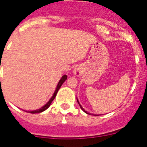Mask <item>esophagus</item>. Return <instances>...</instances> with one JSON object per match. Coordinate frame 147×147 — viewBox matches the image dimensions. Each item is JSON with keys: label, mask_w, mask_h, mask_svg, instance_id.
I'll return each instance as SVG.
<instances>
[{"label": "esophagus", "mask_w": 147, "mask_h": 147, "mask_svg": "<svg viewBox=\"0 0 147 147\" xmlns=\"http://www.w3.org/2000/svg\"><path fill=\"white\" fill-rule=\"evenodd\" d=\"M81 72H82L81 69H80L79 67H75L73 69V73L75 74V75H76V76L78 77L80 76V75H81Z\"/></svg>", "instance_id": "esophagus-1"}]
</instances>
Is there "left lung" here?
I'll use <instances>...</instances> for the list:
<instances>
[{"mask_svg":"<svg viewBox=\"0 0 147 147\" xmlns=\"http://www.w3.org/2000/svg\"><path fill=\"white\" fill-rule=\"evenodd\" d=\"M77 100H78V98H77ZM78 103H79V105H80V108H81V109H82V110L83 111H84V112H85L86 113H87V114H89V113H87V112H86V111H85V110H84V109H83V108L82 107V106H81V105H80V103H79V101H78ZM93 115H94V114H93Z\"/></svg>","mask_w":147,"mask_h":147,"instance_id":"obj_1","label":"left lung"}]
</instances>
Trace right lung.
Masks as SVG:
<instances>
[{
  "label": "right lung",
  "instance_id": "right-lung-1",
  "mask_svg": "<svg viewBox=\"0 0 147 147\" xmlns=\"http://www.w3.org/2000/svg\"><path fill=\"white\" fill-rule=\"evenodd\" d=\"M67 75H63V76L62 77L61 80H60L59 82H58V85H57L56 89H55V91L54 92V94H53V96H52V97L50 98V100H49V101H48L47 103H46L44 106H43V107H41V109H38V110L33 111H29V113H41V112H43V111L46 110V109H47L50 106V105L51 104L52 101H53V99L55 98V96H56V94H57V93H58V90H59V89L61 88L62 84H63V82H64L66 80H67ZM0 80H1V79H0Z\"/></svg>",
  "mask_w": 147,
  "mask_h": 147
}]
</instances>
